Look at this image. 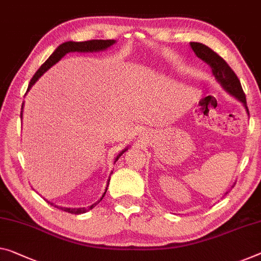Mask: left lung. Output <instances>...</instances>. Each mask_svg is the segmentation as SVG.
Returning a JSON list of instances; mask_svg holds the SVG:
<instances>
[{
    "mask_svg": "<svg viewBox=\"0 0 261 261\" xmlns=\"http://www.w3.org/2000/svg\"><path fill=\"white\" fill-rule=\"evenodd\" d=\"M190 45L195 54L197 55V57L202 59L203 62H205L207 65H210L212 73H214L216 79L222 84L224 89L228 93L233 95V97L237 98L239 101L244 103V106H245L248 113V108L246 106V97L243 91L242 84H240V80L238 79L237 74L228 66V64L218 54H216L214 50H211L209 46L204 45L202 43L191 42Z\"/></svg>",
    "mask_w": 261,
    "mask_h": 261,
    "instance_id": "obj_1",
    "label": "left lung"
}]
</instances>
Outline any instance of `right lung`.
Returning <instances> with one entry per match:
<instances>
[{
    "instance_id": "1",
    "label": "right lung",
    "mask_w": 261,
    "mask_h": 261,
    "mask_svg": "<svg viewBox=\"0 0 261 261\" xmlns=\"http://www.w3.org/2000/svg\"><path fill=\"white\" fill-rule=\"evenodd\" d=\"M114 43H115L114 39H106V41H105V39H91V41H85V42H66V43L61 44V45H59L57 49L55 50L54 54H52L50 57L46 59V62L44 63L41 67H39L38 71L34 74V77L31 78L30 83H29V86H28L27 92L31 89V86H33L34 84L37 82L38 78L41 77V75L44 73V72L49 70L50 67L52 65H55V64L57 63L58 61H61V59L64 57V56H65L66 54H69V52H75V51H78V52H93V51L105 50V49H107L108 46L113 45ZM21 118H22V112H21ZM123 151H125V150H123ZM123 151H122V153H123ZM121 154L118 156L115 161H118V159L120 158V156H121ZM110 179L111 178H108V183H110ZM108 183H107V187H108ZM106 191H107V188H106L105 192H103L102 197L100 198L97 203L92 204L91 206H87V207H77V209H75V207H74V209H73V207L57 206V205H55L54 203H50V202H47V203L51 204L52 206L57 207V209H61V210L65 211V212H69V214L79 215V214H84V212H87L89 210L93 209V207L97 205V204L100 202V200L103 198V196H105Z\"/></svg>"
}]
</instances>
